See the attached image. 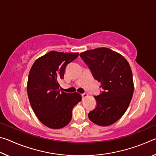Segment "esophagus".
<instances>
[{"label": "esophagus", "instance_id": "34e87169", "mask_svg": "<svg viewBox=\"0 0 156 156\" xmlns=\"http://www.w3.org/2000/svg\"><path fill=\"white\" fill-rule=\"evenodd\" d=\"M81 96H82V97H83V98H86V97L88 96V94H87V93H85V92H84V93L81 94Z\"/></svg>", "mask_w": 156, "mask_h": 156}]
</instances>
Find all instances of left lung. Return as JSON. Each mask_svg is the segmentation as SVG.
Instances as JSON below:
<instances>
[{"label":"left lung","mask_w":156,"mask_h":156,"mask_svg":"<svg viewBox=\"0 0 156 156\" xmlns=\"http://www.w3.org/2000/svg\"><path fill=\"white\" fill-rule=\"evenodd\" d=\"M80 56L103 89L94 96L96 107L88 113L89 120L100 126L112 125L125 113L133 96L130 65L122 55L105 47L80 53Z\"/></svg>","instance_id":"left-lung-1"}]
</instances>
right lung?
I'll return each mask as SVG.
<instances>
[{"label": "right lung", "mask_w": 156, "mask_h": 156, "mask_svg": "<svg viewBox=\"0 0 156 156\" xmlns=\"http://www.w3.org/2000/svg\"><path fill=\"white\" fill-rule=\"evenodd\" d=\"M78 56V53L49 51L34 62L29 73L27 89L31 106L39 120L51 129L67 125L73 107L81 101L80 94L60 91L58 83L67 65Z\"/></svg>", "instance_id": "right-lung-1"}]
</instances>
